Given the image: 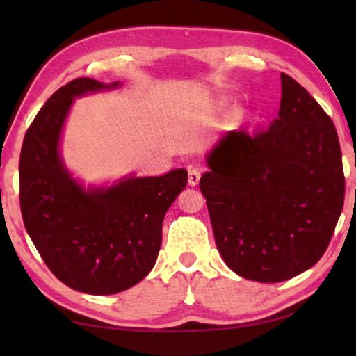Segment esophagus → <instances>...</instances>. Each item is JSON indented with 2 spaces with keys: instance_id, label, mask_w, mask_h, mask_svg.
I'll use <instances>...</instances> for the list:
<instances>
[{
  "instance_id": "obj_1",
  "label": "esophagus",
  "mask_w": 356,
  "mask_h": 356,
  "mask_svg": "<svg viewBox=\"0 0 356 356\" xmlns=\"http://www.w3.org/2000/svg\"><path fill=\"white\" fill-rule=\"evenodd\" d=\"M188 184L190 185H197L201 179V168L197 165H188Z\"/></svg>"
}]
</instances>
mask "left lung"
<instances>
[{"label": "left lung", "instance_id": "left-lung-1", "mask_svg": "<svg viewBox=\"0 0 356 356\" xmlns=\"http://www.w3.org/2000/svg\"><path fill=\"white\" fill-rule=\"evenodd\" d=\"M278 119L232 130L209 154L200 188L215 243L232 272L280 282L318 262L344 206L346 179L333 120L281 74Z\"/></svg>", "mask_w": 356, "mask_h": 356}]
</instances>
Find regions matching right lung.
<instances>
[{"instance_id": "obj_1", "label": "right lung", "mask_w": 356, "mask_h": 356, "mask_svg": "<svg viewBox=\"0 0 356 356\" xmlns=\"http://www.w3.org/2000/svg\"><path fill=\"white\" fill-rule=\"evenodd\" d=\"M106 86L76 78L45 102L20 152V209L35 250L56 278L75 291L110 295L135 286L152 270L166 210L188 172L130 177L84 191L59 159V135L74 97Z\"/></svg>"}]
</instances>
